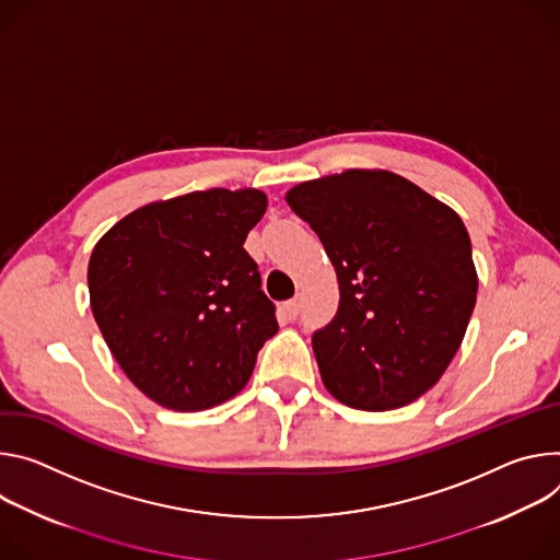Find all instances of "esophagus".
<instances>
[{"label":"esophagus","instance_id":"obj_1","mask_svg":"<svg viewBox=\"0 0 560 560\" xmlns=\"http://www.w3.org/2000/svg\"><path fill=\"white\" fill-rule=\"evenodd\" d=\"M298 314H300V302H298V298L282 302V306H280V316H282L284 320H295V318H298Z\"/></svg>","mask_w":560,"mask_h":560}]
</instances>
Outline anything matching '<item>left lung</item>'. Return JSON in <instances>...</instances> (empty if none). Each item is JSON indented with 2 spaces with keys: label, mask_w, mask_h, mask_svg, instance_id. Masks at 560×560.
I'll use <instances>...</instances> for the list:
<instances>
[{
  "label": "left lung",
  "mask_w": 560,
  "mask_h": 560,
  "mask_svg": "<svg viewBox=\"0 0 560 560\" xmlns=\"http://www.w3.org/2000/svg\"><path fill=\"white\" fill-rule=\"evenodd\" d=\"M284 200L338 276V314L312 340L325 387L364 411L413 402L447 371L476 304L463 220L383 168L308 179Z\"/></svg>",
  "instance_id": "8db88e82"
}]
</instances>
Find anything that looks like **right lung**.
Masks as SVG:
<instances>
[{
	"label": "right lung",
	"instance_id": "right-lung-1",
	"mask_svg": "<svg viewBox=\"0 0 560 560\" xmlns=\"http://www.w3.org/2000/svg\"><path fill=\"white\" fill-rule=\"evenodd\" d=\"M267 211L258 189L151 202L113 224L89 260L95 323L129 381L173 411L233 398L278 331L244 240Z\"/></svg>",
	"mask_w": 560,
	"mask_h": 560
}]
</instances>
